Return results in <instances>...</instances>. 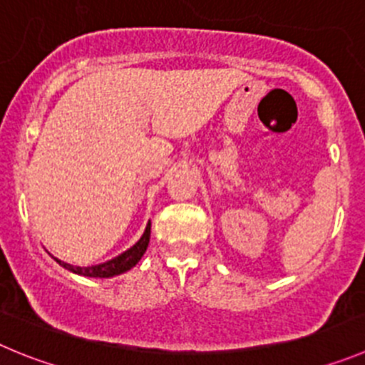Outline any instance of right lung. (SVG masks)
Returning <instances> with one entry per match:
<instances>
[{
    "instance_id": "obj_1",
    "label": "right lung",
    "mask_w": 365,
    "mask_h": 365,
    "mask_svg": "<svg viewBox=\"0 0 365 365\" xmlns=\"http://www.w3.org/2000/svg\"><path fill=\"white\" fill-rule=\"evenodd\" d=\"M149 237H151V223H148V227H145L140 240L136 241L129 250H125L124 254L117 255V257H113V259L106 261V263L95 264V267H73V264H68L61 259H56V261L61 264V267L66 268V270L73 272V274L84 275V277H113V275H120L124 274V272L131 270V268L142 259V255H144L145 250H148Z\"/></svg>"
}]
</instances>
